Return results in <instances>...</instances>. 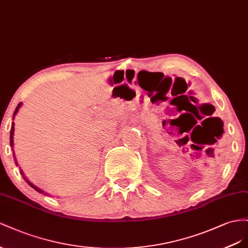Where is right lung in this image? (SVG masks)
<instances>
[{"label":"right lung","mask_w":248,"mask_h":248,"mask_svg":"<svg viewBox=\"0 0 248 248\" xmlns=\"http://www.w3.org/2000/svg\"><path fill=\"white\" fill-rule=\"evenodd\" d=\"M22 105H23V103H19L18 105H17V107H16V111H14V113H13V117H12V119H14V117H16V115L17 114V112H18V109L20 108V107H22ZM13 135H14V123H12V124H11V130H10V146L12 147V152H13V158H14V162H16V166H17V161H16V157H14V151H13ZM20 173H22V175H23V178H24V180L28 183V184H29V185L32 187V188H34L35 190H36V191H38V192L39 193H44V194H46V195H48L46 192H45V191L44 190H41V189H39L38 187H36V186H35L34 185V184H32L29 180H28L27 178H26V176H25V174H24V172L22 171V169H20Z\"/></svg>","instance_id":"right-lung-1"}]
</instances>
